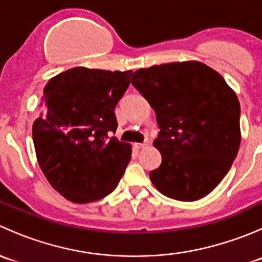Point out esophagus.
<instances>
[{
  "instance_id": "esophagus-1",
  "label": "esophagus",
  "mask_w": 262,
  "mask_h": 262,
  "mask_svg": "<svg viewBox=\"0 0 262 262\" xmlns=\"http://www.w3.org/2000/svg\"><path fill=\"white\" fill-rule=\"evenodd\" d=\"M133 146H134V148H137V149H142V148L147 147L148 143L147 142H144V143H134Z\"/></svg>"
}]
</instances>
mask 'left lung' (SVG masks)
I'll list each match as a JSON object with an SVG mask.
<instances>
[{
  "label": "left lung",
  "mask_w": 262,
  "mask_h": 262,
  "mask_svg": "<svg viewBox=\"0 0 262 262\" xmlns=\"http://www.w3.org/2000/svg\"><path fill=\"white\" fill-rule=\"evenodd\" d=\"M132 84L156 112L153 146L162 162L149 179L165 196L194 202L231 168L241 143L237 95L213 68L196 60L141 68Z\"/></svg>",
  "instance_id": "left-lung-1"
}]
</instances>
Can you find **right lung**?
I'll return each instance as SVG.
<instances>
[{
  "mask_svg": "<svg viewBox=\"0 0 262 262\" xmlns=\"http://www.w3.org/2000/svg\"><path fill=\"white\" fill-rule=\"evenodd\" d=\"M132 71L76 67L44 87L33 141L39 166L66 199L91 203L115 190L130 161L132 147L119 142L114 109L130 83Z\"/></svg>",
  "mask_w": 262,
  "mask_h": 262,
  "instance_id": "1",
  "label": "right lung"
}]
</instances>
